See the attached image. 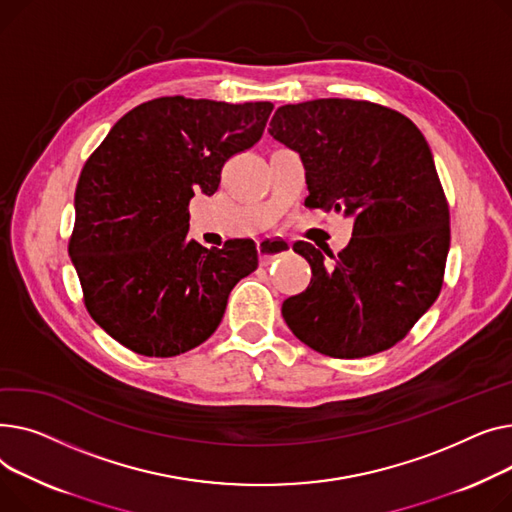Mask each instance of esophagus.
<instances>
[{
    "label": "esophagus",
    "mask_w": 512,
    "mask_h": 512,
    "mask_svg": "<svg viewBox=\"0 0 512 512\" xmlns=\"http://www.w3.org/2000/svg\"><path fill=\"white\" fill-rule=\"evenodd\" d=\"M289 252H291V242H287V239H283L279 235H268V237H262L258 242V254H260L262 264L273 262Z\"/></svg>",
    "instance_id": "esophagus-1"
}]
</instances>
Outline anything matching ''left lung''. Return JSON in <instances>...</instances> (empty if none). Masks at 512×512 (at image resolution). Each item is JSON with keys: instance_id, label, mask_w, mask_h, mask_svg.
Listing matches in <instances>:
<instances>
[{"instance_id": "8db88e82", "label": "left lung", "mask_w": 512, "mask_h": 512, "mask_svg": "<svg viewBox=\"0 0 512 512\" xmlns=\"http://www.w3.org/2000/svg\"><path fill=\"white\" fill-rule=\"evenodd\" d=\"M268 132L302 157L306 206L353 217L339 254L293 244L312 279L283 302L287 326L339 359L397 345L436 302L450 246L448 202L424 134L395 109L353 99L283 105Z\"/></svg>"}]
</instances>
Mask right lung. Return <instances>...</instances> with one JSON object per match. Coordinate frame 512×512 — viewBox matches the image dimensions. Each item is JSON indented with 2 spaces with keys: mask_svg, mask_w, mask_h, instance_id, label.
<instances>
[{
  "mask_svg": "<svg viewBox=\"0 0 512 512\" xmlns=\"http://www.w3.org/2000/svg\"><path fill=\"white\" fill-rule=\"evenodd\" d=\"M270 111L268 101L153 99L84 163L68 252L88 314L117 343L148 357L198 347L258 268L252 239L210 250L188 239V206L217 192L225 161L262 138Z\"/></svg>",
  "mask_w": 512,
  "mask_h": 512,
  "instance_id": "add662e5",
  "label": "right lung"
}]
</instances>
